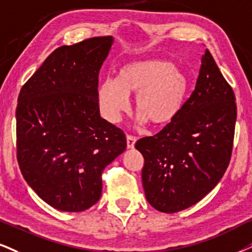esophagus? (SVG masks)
I'll return each mask as SVG.
<instances>
[{
    "mask_svg": "<svg viewBox=\"0 0 252 252\" xmlns=\"http://www.w3.org/2000/svg\"><path fill=\"white\" fill-rule=\"evenodd\" d=\"M127 147L128 148H134V145L136 142V138L133 135H127Z\"/></svg>",
    "mask_w": 252,
    "mask_h": 252,
    "instance_id": "obj_1",
    "label": "esophagus"
}]
</instances>
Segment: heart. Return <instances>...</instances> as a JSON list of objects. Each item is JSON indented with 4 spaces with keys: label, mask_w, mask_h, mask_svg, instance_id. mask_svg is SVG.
<instances>
[{
    "label": "heart",
    "mask_w": 252,
    "mask_h": 252,
    "mask_svg": "<svg viewBox=\"0 0 252 252\" xmlns=\"http://www.w3.org/2000/svg\"><path fill=\"white\" fill-rule=\"evenodd\" d=\"M188 89L187 74L169 62L140 61L121 67L116 82H101L98 102L102 116L117 123L129 108L128 97L135 95V112L140 119L161 127L178 117Z\"/></svg>",
    "instance_id": "heart-1"
}]
</instances>
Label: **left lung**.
<instances>
[{
  "instance_id": "8db88e82",
  "label": "left lung",
  "mask_w": 252,
  "mask_h": 252,
  "mask_svg": "<svg viewBox=\"0 0 252 252\" xmlns=\"http://www.w3.org/2000/svg\"><path fill=\"white\" fill-rule=\"evenodd\" d=\"M235 100L206 50L195 90L178 117L158 134L135 144L144 155L142 186L152 207L167 214L181 212L215 188L231 158Z\"/></svg>"
}]
</instances>
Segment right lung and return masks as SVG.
Here are the masks:
<instances>
[{
  "label": "right lung",
  "mask_w": 252,
  "mask_h": 252,
  "mask_svg": "<svg viewBox=\"0 0 252 252\" xmlns=\"http://www.w3.org/2000/svg\"><path fill=\"white\" fill-rule=\"evenodd\" d=\"M113 42L112 36L94 37L56 49L18 95L22 175L61 212H84L97 203L102 170L126 150L125 133L99 112V71Z\"/></svg>",
  "instance_id": "add662e5"
}]
</instances>
